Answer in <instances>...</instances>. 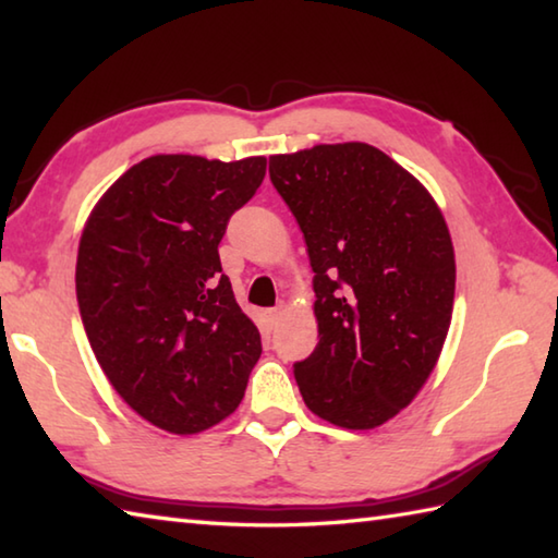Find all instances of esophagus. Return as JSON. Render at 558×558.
I'll return each instance as SVG.
<instances>
[{
    "label": "esophagus",
    "instance_id": "34e87169",
    "mask_svg": "<svg viewBox=\"0 0 558 558\" xmlns=\"http://www.w3.org/2000/svg\"><path fill=\"white\" fill-rule=\"evenodd\" d=\"M280 314H282L280 310H268V312L264 314V316H266V324H268L270 328H272V326H276V324L280 322Z\"/></svg>",
    "mask_w": 558,
    "mask_h": 558
}]
</instances>
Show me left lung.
Masks as SVG:
<instances>
[{
	"label": "left lung",
	"instance_id": "8db88e82",
	"mask_svg": "<svg viewBox=\"0 0 558 558\" xmlns=\"http://www.w3.org/2000/svg\"><path fill=\"white\" fill-rule=\"evenodd\" d=\"M270 182L304 232L318 345L300 393L342 429H374L434 372L456 298V254L432 194L369 144L270 156Z\"/></svg>",
	"mask_w": 558,
	"mask_h": 558
}]
</instances>
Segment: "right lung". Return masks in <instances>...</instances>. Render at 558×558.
<instances>
[{"instance_id":"1","label":"right lung","mask_w":558,"mask_h":558,"mask_svg":"<svg viewBox=\"0 0 558 558\" xmlns=\"http://www.w3.org/2000/svg\"><path fill=\"white\" fill-rule=\"evenodd\" d=\"M266 158L153 156L93 208L76 300L96 360L129 408L172 434L236 410L260 336L234 300L218 244L256 194Z\"/></svg>"}]
</instances>
